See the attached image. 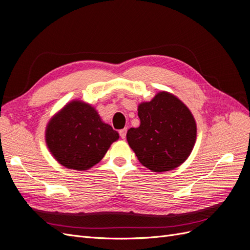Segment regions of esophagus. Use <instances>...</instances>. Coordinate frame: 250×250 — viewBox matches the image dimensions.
Listing matches in <instances>:
<instances>
[{
  "mask_svg": "<svg viewBox=\"0 0 250 250\" xmlns=\"http://www.w3.org/2000/svg\"><path fill=\"white\" fill-rule=\"evenodd\" d=\"M126 133H127V128H124V129L120 130V137L122 139L126 138Z\"/></svg>",
  "mask_w": 250,
  "mask_h": 250,
  "instance_id": "esophagus-1",
  "label": "esophagus"
}]
</instances>
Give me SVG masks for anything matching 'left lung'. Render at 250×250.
<instances>
[{
    "mask_svg": "<svg viewBox=\"0 0 250 250\" xmlns=\"http://www.w3.org/2000/svg\"><path fill=\"white\" fill-rule=\"evenodd\" d=\"M141 124L126 138L140 163L152 172L171 171L187 161L194 148L197 126L191 110L176 96L157 93L138 106Z\"/></svg>",
    "mask_w": 250,
    "mask_h": 250,
    "instance_id": "left-lung-1",
    "label": "left lung"
}]
</instances>
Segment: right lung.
<instances>
[{
    "label": "right lung",
    "mask_w": 250,
    "mask_h": 250,
    "mask_svg": "<svg viewBox=\"0 0 250 250\" xmlns=\"http://www.w3.org/2000/svg\"><path fill=\"white\" fill-rule=\"evenodd\" d=\"M44 138L60 165L85 171L102 160L119 133L103 122L92 105L73 100L50 119Z\"/></svg>",
    "instance_id": "1"
}]
</instances>
